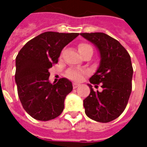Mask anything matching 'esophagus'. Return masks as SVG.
Listing matches in <instances>:
<instances>
[{
  "instance_id": "esophagus-1",
  "label": "esophagus",
  "mask_w": 147,
  "mask_h": 147,
  "mask_svg": "<svg viewBox=\"0 0 147 147\" xmlns=\"http://www.w3.org/2000/svg\"><path fill=\"white\" fill-rule=\"evenodd\" d=\"M72 86H73L74 89H76V88H77L78 86H80V84H78V83H74Z\"/></svg>"
}]
</instances>
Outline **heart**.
<instances>
[{
	"mask_svg": "<svg viewBox=\"0 0 147 147\" xmlns=\"http://www.w3.org/2000/svg\"><path fill=\"white\" fill-rule=\"evenodd\" d=\"M87 47H91L90 45L88 44H85V43H82L79 45V50L83 49L84 48H87ZM86 72L85 71L82 70V69H78V68H71L67 71V76L70 79L73 80H80L83 76L86 74Z\"/></svg>",
	"mask_w": 147,
	"mask_h": 147,
	"instance_id": "b5f03b06",
	"label": "heart"
}]
</instances>
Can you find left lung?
Returning a JSON list of instances; mask_svg holds the SVG:
<instances>
[{"label": "left lung", "instance_id": "8db88e82", "mask_svg": "<svg viewBox=\"0 0 147 147\" xmlns=\"http://www.w3.org/2000/svg\"><path fill=\"white\" fill-rule=\"evenodd\" d=\"M92 42L100 53V64L90 79L94 85L101 84L102 90L90 93L83 100L85 113L90 119L108 123L117 119L125 109L132 89L133 67L131 57L117 40L101 32L81 33Z\"/></svg>", "mask_w": 147, "mask_h": 147}]
</instances>
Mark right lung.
<instances>
[{
    "label": "right lung",
    "mask_w": 147,
    "mask_h": 147,
    "mask_svg": "<svg viewBox=\"0 0 147 147\" xmlns=\"http://www.w3.org/2000/svg\"><path fill=\"white\" fill-rule=\"evenodd\" d=\"M79 33L47 31L27 42L16 58L15 80L23 107L35 120L47 121L60 116L64 99L72 90L71 82L61 78L49 81V69L58 62L61 50Z\"/></svg>",
    "instance_id": "add662e5"
}]
</instances>
